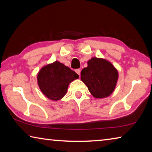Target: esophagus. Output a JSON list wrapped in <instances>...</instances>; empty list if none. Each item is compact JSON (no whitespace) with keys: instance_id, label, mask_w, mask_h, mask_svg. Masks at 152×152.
<instances>
[{"instance_id":"34e87169","label":"esophagus","mask_w":152,"mask_h":152,"mask_svg":"<svg viewBox=\"0 0 152 152\" xmlns=\"http://www.w3.org/2000/svg\"><path fill=\"white\" fill-rule=\"evenodd\" d=\"M75 72H76V74H78L80 76V69H76Z\"/></svg>"}]
</instances>
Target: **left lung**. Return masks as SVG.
Segmentation results:
<instances>
[{
	"mask_svg": "<svg viewBox=\"0 0 152 152\" xmlns=\"http://www.w3.org/2000/svg\"><path fill=\"white\" fill-rule=\"evenodd\" d=\"M118 72L109 61L93 58L81 72V80L95 98L107 97L114 91Z\"/></svg>",
	"mask_w": 152,
	"mask_h": 152,
	"instance_id": "obj_1",
	"label": "left lung"
}]
</instances>
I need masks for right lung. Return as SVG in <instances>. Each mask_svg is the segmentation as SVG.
I'll return each mask as SVG.
<instances>
[{
  "mask_svg": "<svg viewBox=\"0 0 152 152\" xmlns=\"http://www.w3.org/2000/svg\"><path fill=\"white\" fill-rule=\"evenodd\" d=\"M78 78V74L70 68L55 61L39 71L37 81L41 91L46 96L58 101L66 94L69 83Z\"/></svg>",
  "mask_w": 152,
  "mask_h": 152,
  "instance_id": "right-lung-1",
  "label": "right lung"
}]
</instances>
